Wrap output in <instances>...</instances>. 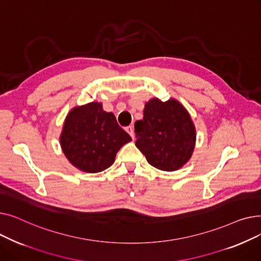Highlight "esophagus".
<instances>
[{"label":"esophagus","instance_id":"esophagus-1","mask_svg":"<svg viewBox=\"0 0 261 261\" xmlns=\"http://www.w3.org/2000/svg\"><path fill=\"white\" fill-rule=\"evenodd\" d=\"M125 130L130 134L131 138L134 140V131H133V126H128L125 128Z\"/></svg>","mask_w":261,"mask_h":261}]
</instances>
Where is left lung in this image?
<instances>
[{"mask_svg": "<svg viewBox=\"0 0 261 261\" xmlns=\"http://www.w3.org/2000/svg\"><path fill=\"white\" fill-rule=\"evenodd\" d=\"M135 146L150 165L175 171L193 155L196 128L185 107L174 98H151L145 103L144 117L134 123Z\"/></svg>", "mask_w": 261, "mask_h": 261, "instance_id": "1", "label": "left lung"}]
</instances>
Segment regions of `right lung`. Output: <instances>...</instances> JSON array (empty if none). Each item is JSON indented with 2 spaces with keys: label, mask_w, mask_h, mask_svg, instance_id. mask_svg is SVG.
Listing matches in <instances>:
<instances>
[{
  "label": "right lung",
  "mask_w": 261,
  "mask_h": 261,
  "mask_svg": "<svg viewBox=\"0 0 261 261\" xmlns=\"http://www.w3.org/2000/svg\"><path fill=\"white\" fill-rule=\"evenodd\" d=\"M131 141L114 114L103 111L102 103L97 101L73 108L60 134V146L68 162L89 173L109 168L118 150Z\"/></svg>",
  "instance_id": "add662e5"
}]
</instances>
